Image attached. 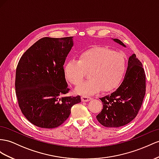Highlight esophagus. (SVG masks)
<instances>
[{
  "label": "esophagus",
  "mask_w": 159,
  "mask_h": 159,
  "mask_svg": "<svg viewBox=\"0 0 159 159\" xmlns=\"http://www.w3.org/2000/svg\"><path fill=\"white\" fill-rule=\"evenodd\" d=\"M91 99H92L91 97L87 96V95H83L82 97H81V100H82V101H90Z\"/></svg>",
  "instance_id": "esophagus-1"
}]
</instances>
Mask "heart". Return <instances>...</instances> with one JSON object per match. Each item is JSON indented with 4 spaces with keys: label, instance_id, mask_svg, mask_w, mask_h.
<instances>
[{
    "label": "heart",
    "instance_id": "b5f03b06",
    "mask_svg": "<svg viewBox=\"0 0 159 159\" xmlns=\"http://www.w3.org/2000/svg\"><path fill=\"white\" fill-rule=\"evenodd\" d=\"M127 68L125 56L120 52L102 46H94L84 50L79 59L70 58L64 66V74L69 83L78 86L89 72L87 82L76 91L80 94H94L103 89L110 91L121 83Z\"/></svg>",
    "mask_w": 159,
    "mask_h": 159
}]
</instances>
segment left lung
Wrapping results in <instances>:
<instances>
[{
	"label": "left lung",
	"instance_id": "1",
	"mask_svg": "<svg viewBox=\"0 0 159 159\" xmlns=\"http://www.w3.org/2000/svg\"><path fill=\"white\" fill-rule=\"evenodd\" d=\"M123 46L118 39H113ZM146 93V75L140 61L133 54L128 59L123 82L111 95L100 98L103 109L97 120L105 127L117 128L129 123L137 116Z\"/></svg>",
	"mask_w": 159,
	"mask_h": 159
}]
</instances>
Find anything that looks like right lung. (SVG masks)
<instances>
[{
  "mask_svg": "<svg viewBox=\"0 0 159 159\" xmlns=\"http://www.w3.org/2000/svg\"><path fill=\"white\" fill-rule=\"evenodd\" d=\"M73 46L72 37L43 38L24 53L16 68L15 93L27 120L42 128L58 127L80 97L70 91L64 64Z\"/></svg>",
  "mask_w": 159,
  "mask_h": 159,
  "instance_id": "obj_1",
  "label": "right lung"
}]
</instances>
